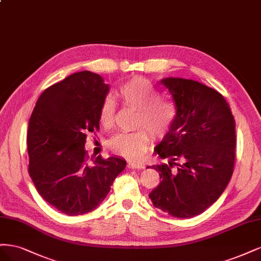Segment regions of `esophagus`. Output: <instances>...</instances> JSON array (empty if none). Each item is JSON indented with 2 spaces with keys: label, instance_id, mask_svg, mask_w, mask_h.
Here are the masks:
<instances>
[{
  "label": "esophagus",
  "instance_id": "esophagus-1",
  "mask_svg": "<svg viewBox=\"0 0 261 261\" xmlns=\"http://www.w3.org/2000/svg\"><path fill=\"white\" fill-rule=\"evenodd\" d=\"M128 167L130 168V169H142L143 167V164L141 163H137V162H131L128 164Z\"/></svg>",
  "mask_w": 261,
  "mask_h": 261
}]
</instances>
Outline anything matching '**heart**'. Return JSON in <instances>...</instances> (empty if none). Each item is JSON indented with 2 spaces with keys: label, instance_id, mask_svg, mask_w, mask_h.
I'll return each mask as SVG.
<instances>
[{
  "label": "heart",
  "instance_id": "b5f03b06",
  "mask_svg": "<svg viewBox=\"0 0 261 261\" xmlns=\"http://www.w3.org/2000/svg\"><path fill=\"white\" fill-rule=\"evenodd\" d=\"M118 95L124 104L139 108L137 125H143L155 137H162L169 129L174 118L175 109L168 99L159 98L158 91L148 80L136 77L124 82L118 90ZM115 106L111 98H106L99 109V122L111 127L114 122ZM150 142L145 129L117 133L109 140L108 147L117 155L137 159L146 153Z\"/></svg>",
  "mask_w": 261,
  "mask_h": 261
}]
</instances>
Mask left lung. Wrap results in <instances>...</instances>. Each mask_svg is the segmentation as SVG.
I'll use <instances>...</instances> for the list:
<instances>
[{
    "label": "left lung",
    "instance_id": "1",
    "mask_svg": "<svg viewBox=\"0 0 261 261\" xmlns=\"http://www.w3.org/2000/svg\"><path fill=\"white\" fill-rule=\"evenodd\" d=\"M175 116L156 153L167 161L152 168L161 183L149 193L154 207L175 218L197 216L221 196L235 161V120L224 97L203 83L163 78Z\"/></svg>",
    "mask_w": 261,
    "mask_h": 261
}]
</instances>
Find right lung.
<instances>
[{
	"mask_svg": "<svg viewBox=\"0 0 261 261\" xmlns=\"http://www.w3.org/2000/svg\"><path fill=\"white\" fill-rule=\"evenodd\" d=\"M108 91L99 74L74 72L47 88L31 114L29 174L41 197L65 215L97 208L127 165L117 156L87 158V134L99 129V109Z\"/></svg>",
	"mask_w": 261,
	"mask_h": 261,
	"instance_id": "obj_1",
	"label": "right lung"
}]
</instances>
